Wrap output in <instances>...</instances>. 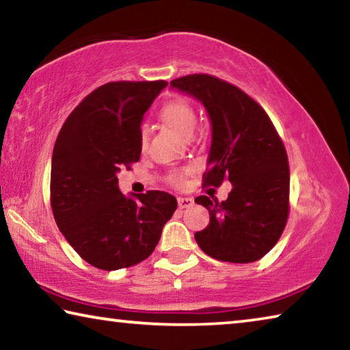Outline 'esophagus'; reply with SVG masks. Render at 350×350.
<instances>
[{
  "instance_id": "obj_1",
  "label": "esophagus",
  "mask_w": 350,
  "mask_h": 350,
  "mask_svg": "<svg viewBox=\"0 0 350 350\" xmlns=\"http://www.w3.org/2000/svg\"><path fill=\"white\" fill-rule=\"evenodd\" d=\"M177 204H179V208H188L194 204V200L191 198H177Z\"/></svg>"
}]
</instances>
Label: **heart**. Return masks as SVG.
I'll list each match as a JSON object with an SVG mask.
<instances>
[{"instance_id": "b5f03b06", "label": "heart", "mask_w": 350, "mask_h": 350, "mask_svg": "<svg viewBox=\"0 0 350 350\" xmlns=\"http://www.w3.org/2000/svg\"><path fill=\"white\" fill-rule=\"evenodd\" d=\"M159 116H161L163 123H167L170 128H173L176 133H179L180 135H185V137L193 134L198 123V117H196V112L193 109V106L182 98L171 100V102H168L161 109V114ZM139 144H140V150L145 151L148 146L146 128L140 129ZM188 173H189V168L173 170L168 174V182L174 187H180Z\"/></svg>"}]
</instances>
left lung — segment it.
<instances>
[{"instance_id": "left-lung-1", "label": "left lung", "mask_w": 350, "mask_h": 350, "mask_svg": "<svg viewBox=\"0 0 350 350\" xmlns=\"http://www.w3.org/2000/svg\"><path fill=\"white\" fill-rule=\"evenodd\" d=\"M171 86L202 102L211 120V146L204 187L233 188L227 200L199 196L210 224L194 234L200 250L225 262L247 264L280 241L288 217L290 171L280 134L262 106L232 83L191 74Z\"/></svg>"}]
</instances>
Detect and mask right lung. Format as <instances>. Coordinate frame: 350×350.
I'll list each match as a JSON object with an SVG mask.
<instances>
[{
    "mask_svg": "<svg viewBox=\"0 0 350 350\" xmlns=\"http://www.w3.org/2000/svg\"><path fill=\"white\" fill-rule=\"evenodd\" d=\"M168 83L109 81L86 96L58 133L51 167L54 219L74 250L102 270L145 260L177 208L151 189L123 196L118 171L139 162L144 114Z\"/></svg>",
    "mask_w": 350,
    "mask_h": 350,
    "instance_id": "1",
    "label": "right lung"
}]
</instances>
